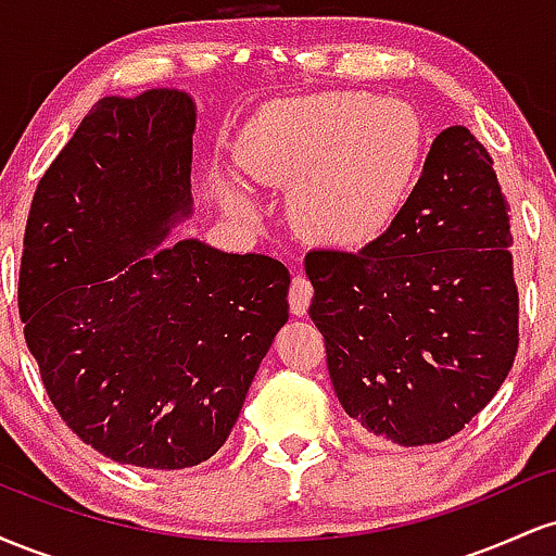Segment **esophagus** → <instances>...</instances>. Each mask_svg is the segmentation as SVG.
Wrapping results in <instances>:
<instances>
[{
  "label": "esophagus",
  "instance_id": "1",
  "mask_svg": "<svg viewBox=\"0 0 556 556\" xmlns=\"http://www.w3.org/2000/svg\"><path fill=\"white\" fill-rule=\"evenodd\" d=\"M311 298H314V285L305 274H295L290 282V311L295 316H303L308 311Z\"/></svg>",
  "mask_w": 556,
  "mask_h": 556
}]
</instances>
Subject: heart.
<instances>
[{
	"label": "heart",
	"mask_w": 556,
	"mask_h": 556,
	"mask_svg": "<svg viewBox=\"0 0 556 556\" xmlns=\"http://www.w3.org/2000/svg\"><path fill=\"white\" fill-rule=\"evenodd\" d=\"M420 125L407 104L371 93H314L271 104L248 127L242 167L295 185L300 232L353 245L374 238L416 169Z\"/></svg>",
	"instance_id": "b5f03b06"
}]
</instances>
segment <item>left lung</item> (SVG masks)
<instances>
[{"label":"left lung","mask_w":556,"mask_h":556,"mask_svg":"<svg viewBox=\"0 0 556 556\" xmlns=\"http://www.w3.org/2000/svg\"><path fill=\"white\" fill-rule=\"evenodd\" d=\"M509 203L468 127L431 143L416 188L361 251L316 248L308 314L337 400L400 446L455 437L500 392L518 353Z\"/></svg>","instance_id":"8db88e82"}]
</instances>
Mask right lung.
I'll use <instances>...</instances> for the list:
<instances>
[{"mask_svg":"<svg viewBox=\"0 0 556 556\" xmlns=\"http://www.w3.org/2000/svg\"><path fill=\"white\" fill-rule=\"evenodd\" d=\"M193 130L185 91L104 96L43 172L23 238L17 308L49 400L80 442L151 470L227 442L290 316L282 261L201 240L148 256L193 212Z\"/></svg>","mask_w":556,"mask_h":556,"instance_id":"add662e5","label":"right lung"}]
</instances>
